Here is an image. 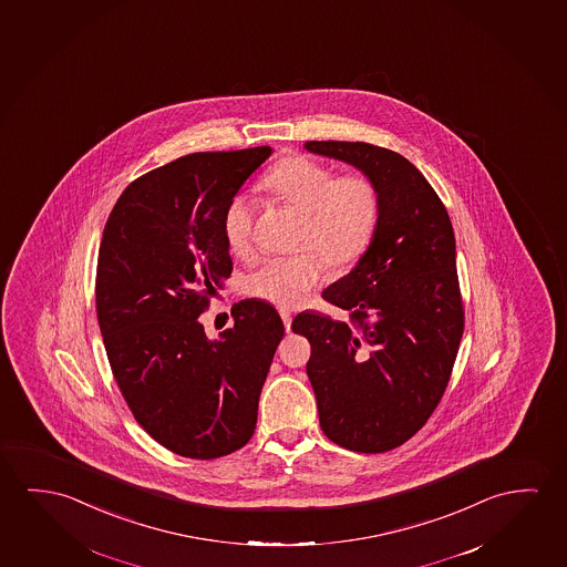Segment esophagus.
I'll return each mask as SVG.
<instances>
[{
    "mask_svg": "<svg viewBox=\"0 0 567 567\" xmlns=\"http://www.w3.org/2000/svg\"><path fill=\"white\" fill-rule=\"evenodd\" d=\"M280 318H282V323H285V330L290 331V326H292V315L285 310V308H280Z\"/></svg>",
    "mask_w": 567,
    "mask_h": 567,
    "instance_id": "obj_1",
    "label": "esophagus"
}]
</instances>
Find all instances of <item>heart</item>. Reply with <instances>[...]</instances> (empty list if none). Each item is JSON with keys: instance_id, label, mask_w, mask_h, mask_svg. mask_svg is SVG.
<instances>
[{"instance_id": "obj_1", "label": "heart", "mask_w": 567, "mask_h": 567, "mask_svg": "<svg viewBox=\"0 0 567 567\" xmlns=\"http://www.w3.org/2000/svg\"><path fill=\"white\" fill-rule=\"evenodd\" d=\"M262 184L277 200L305 216L298 245L308 249L265 259L247 275L245 290L270 305L292 308L326 279L328 261L341 267L367 251L381 214L379 190L363 173L336 176L331 166L308 157L280 161ZM252 221L255 206L247 196L227 204L224 237L236 255L251 251Z\"/></svg>"}]
</instances>
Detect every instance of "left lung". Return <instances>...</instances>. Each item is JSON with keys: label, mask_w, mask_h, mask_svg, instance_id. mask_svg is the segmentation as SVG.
Wrapping results in <instances>:
<instances>
[{"label": "left lung", "mask_w": 567, "mask_h": 567, "mask_svg": "<svg viewBox=\"0 0 567 567\" xmlns=\"http://www.w3.org/2000/svg\"><path fill=\"white\" fill-rule=\"evenodd\" d=\"M375 183L373 241L322 292L348 322L302 312L292 331L312 346L306 373L320 426L359 453L394 450L426 424L444 396L463 336L455 237L436 190L410 161L361 141H308Z\"/></svg>", "instance_id": "left-lung-1"}]
</instances>
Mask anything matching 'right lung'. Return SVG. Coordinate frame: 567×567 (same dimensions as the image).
<instances>
[{
    "label": "right lung",
    "mask_w": 567,
    "mask_h": 567,
    "mask_svg": "<svg viewBox=\"0 0 567 567\" xmlns=\"http://www.w3.org/2000/svg\"><path fill=\"white\" fill-rule=\"evenodd\" d=\"M272 148L192 153L123 190L97 255L105 353L135 420L166 450L216 460L251 440L262 383L285 336L262 300L234 306L209 340L200 322L231 275L224 212Z\"/></svg>",
    "instance_id": "add662e5"
}]
</instances>
